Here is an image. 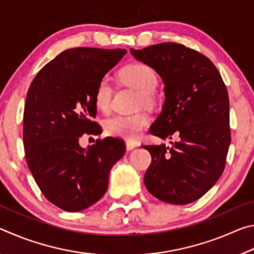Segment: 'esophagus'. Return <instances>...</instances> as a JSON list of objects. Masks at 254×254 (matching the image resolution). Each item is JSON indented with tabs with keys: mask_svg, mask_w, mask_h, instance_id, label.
<instances>
[{
	"mask_svg": "<svg viewBox=\"0 0 254 254\" xmlns=\"http://www.w3.org/2000/svg\"><path fill=\"white\" fill-rule=\"evenodd\" d=\"M134 148H136V143L132 142V141H127V151H131Z\"/></svg>",
	"mask_w": 254,
	"mask_h": 254,
	"instance_id": "obj_1",
	"label": "esophagus"
}]
</instances>
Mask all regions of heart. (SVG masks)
<instances>
[{"label":"heart","instance_id":"heart-1","mask_svg":"<svg viewBox=\"0 0 254 254\" xmlns=\"http://www.w3.org/2000/svg\"><path fill=\"white\" fill-rule=\"evenodd\" d=\"M122 83L139 92V104L145 106H153L157 103V94L154 92L158 79L156 72L151 67L142 63H132L124 66L119 72ZM113 89L106 79H102L97 84L95 91V104L98 110L104 113L111 111ZM150 118L147 113H139L131 115H115L105 120L104 130L111 136L133 141L136 140L142 132L150 126Z\"/></svg>","mask_w":254,"mask_h":254}]
</instances>
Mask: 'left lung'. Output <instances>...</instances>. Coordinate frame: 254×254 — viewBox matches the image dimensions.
<instances>
[{
    "mask_svg": "<svg viewBox=\"0 0 254 254\" xmlns=\"http://www.w3.org/2000/svg\"><path fill=\"white\" fill-rule=\"evenodd\" d=\"M131 54L165 84V104L150 133L177 139L170 148L143 145L152 157L144 185L165 203L189 204L206 194L225 168L231 143L226 86L206 56L184 45L162 42Z\"/></svg>",
    "mask_w": 254,
    "mask_h": 254,
    "instance_id": "8db88e82",
    "label": "left lung"
}]
</instances>
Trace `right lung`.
Listing matches in <instances>:
<instances>
[{
    "label": "right lung",
    "instance_id": "1",
    "mask_svg": "<svg viewBox=\"0 0 254 254\" xmlns=\"http://www.w3.org/2000/svg\"><path fill=\"white\" fill-rule=\"evenodd\" d=\"M127 54L126 49L71 48L34 77L25 100L23 145L34 180L50 203L79 212L100 200L109 175L126 153L117 137L97 139L88 149L81 135H97V84Z\"/></svg>",
    "mask_w": 254,
    "mask_h": 254
}]
</instances>
